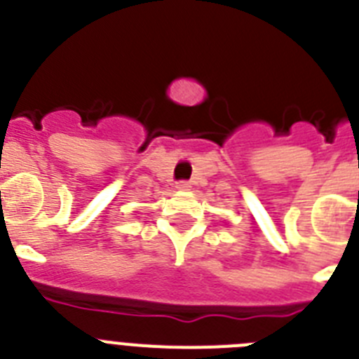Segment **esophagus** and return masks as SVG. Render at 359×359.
<instances>
[{
	"mask_svg": "<svg viewBox=\"0 0 359 359\" xmlns=\"http://www.w3.org/2000/svg\"><path fill=\"white\" fill-rule=\"evenodd\" d=\"M176 189L177 190H190V183L189 182H177Z\"/></svg>",
	"mask_w": 359,
	"mask_h": 359,
	"instance_id": "1",
	"label": "esophagus"
}]
</instances>
